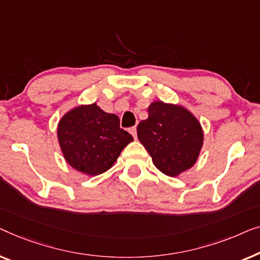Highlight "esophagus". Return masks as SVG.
Here are the masks:
<instances>
[{
    "label": "esophagus",
    "mask_w": 260,
    "mask_h": 260,
    "mask_svg": "<svg viewBox=\"0 0 260 260\" xmlns=\"http://www.w3.org/2000/svg\"><path fill=\"white\" fill-rule=\"evenodd\" d=\"M129 133L132 134V137H133L134 139H137V127H131Z\"/></svg>",
    "instance_id": "obj_1"
}]
</instances>
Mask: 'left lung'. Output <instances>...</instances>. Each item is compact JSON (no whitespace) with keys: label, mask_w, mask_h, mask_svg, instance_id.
Masks as SVG:
<instances>
[{"label":"left lung","mask_w":260,"mask_h":260,"mask_svg":"<svg viewBox=\"0 0 260 260\" xmlns=\"http://www.w3.org/2000/svg\"><path fill=\"white\" fill-rule=\"evenodd\" d=\"M138 139L154 166L175 178L194 166L204 145V131L184 106L153 101L148 118L138 125Z\"/></svg>","instance_id":"1"}]
</instances>
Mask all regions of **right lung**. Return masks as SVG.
Wrapping results in <instances>:
<instances>
[{
	"instance_id": "right-lung-1",
	"label": "right lung",
	"mask_w": 260,
	"mask_h": 260,
	"mask_svg": "<svg viewBox=\"0 0 260 260\" xmlns=\"http://www.w3.org/2000/svg\"><path fill=\"white\" fill-rule=\"evenodd\" d=\"M57 140L69 166L95 177L114 165L133 138L120 128L118 115L96 105H79L69 109L57 123Z\"/></svg>"
}]
</instances>
